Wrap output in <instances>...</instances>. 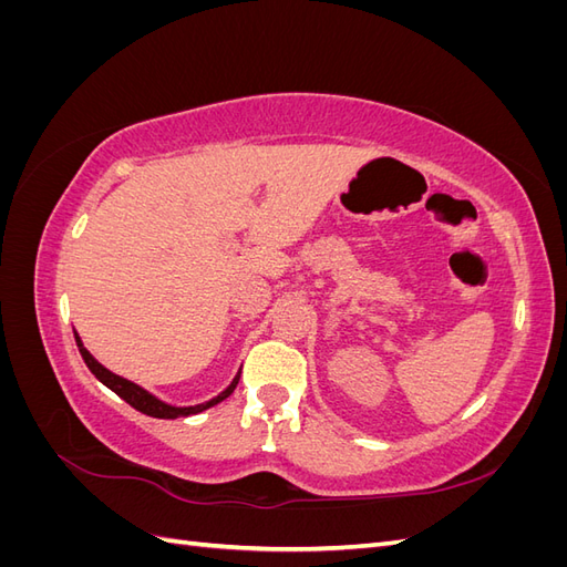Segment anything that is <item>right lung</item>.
I'll use <instances>...</instances> for the list:
<instances>
[{"mask_svg":"<svg viewBox=\"0 0 567 567\" xmlns=\"http://www.w3.org/2000/svg\"><path fill=\"white\" fill-rule=\"evenodd\" d=\"M75 342H78V350H80V354L84 359V364L90 367V371L96 375L101 383H104L109 390H113L117 398H123L127 404H132L136 411H142V414L153 416V419H184V416H192V414H200V411L219 404L221 400H227L229 394L234 392V388L238 385V379H241V371H238L234 375V381L225 390H221L219 394H215V398L208 400V402H200V404H194V406H175V404H167V402L158 400L156 394H151L142 385H136V383L123 379V375L109 371L104 364H99L96 359L92 357V352L82 346L78 331H75Z\"/></svg>","mask_w":567,"mask_h":567,"instance_id":"1","label":"right lung"}]
</instances>
